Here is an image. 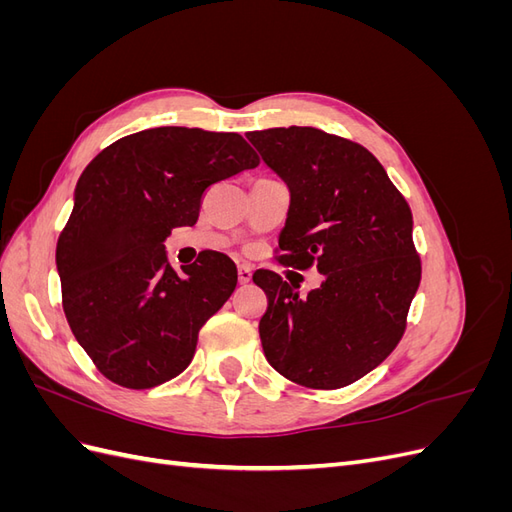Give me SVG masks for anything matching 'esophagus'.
Segmentation results:
<instances>
[{
	"label": "esophagus",
	"instance_id": "1",
	"mask_svg": "<svg viewBox=\"0 0 512 512\" xmlns=\"http://www.w3.org/2000/svg\"><path fill=\"white\" fill-rule=\"evenodd\" d=\"M237 275H239V284H243V286L252 282V269H250V267L241 265V267H239V271H237Z\"/></svg>",
	"mask_w": 512,
	"mask_h": 512
}]
</instances>
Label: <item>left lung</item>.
Segmentation results:
<instances>
[{"label": "left lung", "mask_w": 512, "mask_h": 512, "mask_svg": "<svg viewBox=\"0 0 512 512\" xmlns=\"http://www.w3.org/2000/svg\"><path fill=\"white\" fill-rule=\"evenodd\" d=\"M290 192L280 232L286 265L322 273L320 288L254 273L269 307L258 331L269 365L307 389H342L399 344L421 284L410 207L371 153L316 128L247 134Z\"/></svg>", "instance_id": "obj_1"}]
</instances>
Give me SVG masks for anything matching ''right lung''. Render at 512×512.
I'll return each instance as SVG.
<instances>
[{"label": "right lung", "instance_id": "obj_1", "mask_svg": "<svg viewBox=\"0 0 512 512\" xmlns=\"http://www.w3.org/2000/svg\"><path fill=\"white\" fill-rule=\"evenodd\" d=\"M256 166L243 136L177 126L123 136L87 164L55 262L70 329L108 380L141 391L190 365L237 267L207 250L179 273L164 241L196 224L209 185Z\"/></svg>", "mask_w": 512, "mask_h": 512}]
</instances>
